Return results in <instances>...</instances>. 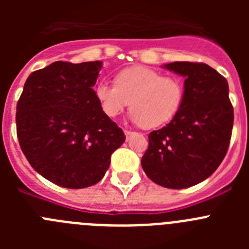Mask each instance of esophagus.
<instances>
[{"instance_id": "esophagus-1", "label": "esophagus", "mask_w": 249, "mask_h": 249, "mask_svg": "<svg viewBox=\"0 0 249 249\" xmlns=\"http://www.w3.org/2000/svg\"><path fill=\"white\" fill-rule=\"evenodd\" d=\"M132 133H133V132L129 131V129H124V135H126V137H127V138H128L129 136L132 135Z\"/></svg>"}]
</instances>
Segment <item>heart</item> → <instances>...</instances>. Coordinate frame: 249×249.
<instances>
[{
	"instance_id": "1",
	"label": "heart",
	"mask_w": 249,
	"mask_h": 249,
	"mask_svg": "<svg viewBox=\"0 0 249 249\" xmlns=\"http://www.w3.org/2000/svg\"><path fill=\"white\" fill-rule=\"evenodd\" d=\"M94 93L108 117H117L131 105L132 120L146 128H155L175 117L181 108L184 89L177 77L135 66L118 72L114 85L98 82Z\"/></svg>"
}]
</instances>
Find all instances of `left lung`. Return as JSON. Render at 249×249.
<instances>
[{"instance_id": "1", "label": "left lung", "mask_w": 249, "mask_h": 249, "mask_svg": "<svg viewBox=\"0 0 249 249\" xmlns=\"http://www.w3.org/2000/svg\"><path fill=\"white\" fill-rule=\"evenodd\" d=\"M164 67L186 78L183 101L168 124L149 133L141 163L155 183L181 190L218 168L228 151L234 116L227 80L214 68L199 62Z\"/></svg>"}]
</instances>
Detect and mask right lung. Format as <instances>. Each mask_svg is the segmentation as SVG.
<instances>
[{
    "label": "right lung",
    "instance_id": "obj_1",
    "mask_svg": "<svg viewBox=\"0 0 249 249\" xmlns=\"http://www.w3.org/2000/svg\"><path fill=\"white\" fill-rule=\"evenodd\" d=\"M102 63L57 61L26 80L17 102V137L32 168L65 188L100 182L124 142L94 89Z\"/></svg>",
    "mask_w": 249,
    "mask_h": 249
}]
</instances>
